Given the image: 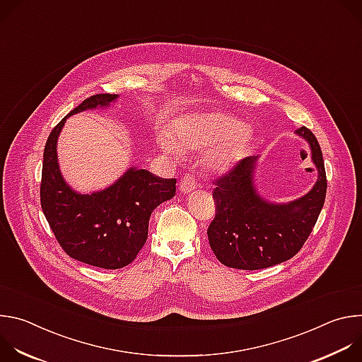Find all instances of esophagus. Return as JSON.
<instances>
[{
  "label": "esophagus",
  "mask_w": 362,
  "mask_h": 362,
  "mask_svg": "<svg viewBox=\"0 0 362 362\" xmlns=\"http://www.w3.org/2000/svg\"><path fill=\"white\" fill-rule=\"evenodd\" d=\"M180 190L183 193H189L192 190H194L197 187V183H196V179L193 175H186L182 180H180V185H179Z\"/></svg>",
  "instance_id": "obj_1"
}]
</instances>
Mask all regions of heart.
Wrapping results in <instances>:
<instances>
[{
  "label": "heart",
  "instance_id": "1",
  "mask_svg": "<svg viewBox=\"0 0 362 362\" xmlns=\"http://www.w3.org/2000/svg\"><path fill=\"white\" fill-rule=\"evenodd\" d=\"M247 136L246 127L238 119L223 113H204L180 117L173 126L174 143L162 136L159 144L170 153H176L175 145L182 150L209 147L206 163L211 169L222 172L239 158Z\"/></svg>",
  "mask_w": 362,
  "mask_h": 362
}]
</instances>
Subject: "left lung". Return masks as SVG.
<instances>
[{
    "instance_id": "8db88e82",
    "label": "left lung",
    "mask_w": 362,
    "mask_h": 362,
    "mask_svg": "<svg viewBox=\"0 0 362 362\" xmlns=\"http://www.w3.org/2000/svg\"><path fill=\"white\" fill-rule=\"evenodd\" d=\"M296 134L311 147V159L318 170L314 187L302 197L272 203L257 193L253 180L257 156L242 159L214 182L216 215L208 238L225 267L255 271L282 264L295 256L311 235L325 202L327 175L314 133L300 127Z\"/></svg>"
}]
</instances>
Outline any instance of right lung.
<instances>
[{
    "mask_svg": "<svg viewBox=\"0 0 362 362\" xmlns=\"http://www.w3.org/2000/svg\"><path fill=\"white\" fill-rule=\"evenodd\" d=\"M117 97L91 95L51 130L40 187L42 212L64 252L76 261L105 269H120L136 259L147 239L151 212L176 193V179L158 177L137 168L127 169L112 186L93 193H78L64 180L57 140L67 117L109 107Z\"/></svg>",
    "mask_w": 362,
    "mask_h": 362,
    "instance_id": "add662e5",
    "label": "right lung"
}]
</instances>
